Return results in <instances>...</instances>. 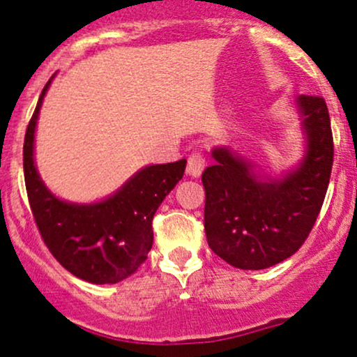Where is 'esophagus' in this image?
<instances>
[{
  "mask_svg": "<svg viewBox=\"0 0 357 357\" xmlns=\"http://www.w3.org/2000/svg\"><path fill=\"white\" fill-rule=\"evenodd\" d=\"M205 166H206L205 155L199 154V152H193V154L188 158L186 172L190 176H193V178H198V176H202V172H203V169H205Z\"/></svg>",
  "mask_w": 357,
  "mask_h": 357,
  "instance_id": "obj_1",
  "label": "esophagus"
}]
</instances>
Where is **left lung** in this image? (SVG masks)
<instances>
[{
  "label": "left lung",
  "mask_w": 357,
  "mask_h": 357,
  "mask_svg": "<svg viewBox=\"0 0 357 357\" xmlns=\"http://www.w3.org/2000/svg\"><path fill=\"white\" fill-rule=\"evenodd\" d=\"M307 151L283 178H266L227 147L211 151L202 174L210 249L238 269H266L307 241L324 205L334 162L331 116L322 96L296 98Z\"/></svg>",
  "instance_id": "obj_1"
}]
</instances>
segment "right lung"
<instances>
[{"instance_id":"right-lung-1","label":"right lung","mask_w":357,"mask_h":357,"mask_svg":"<svg viewBox=\"0 0 357 357\" xmlns=\"http://www.w3.org/2000/svg\"><path fill=\"white\" fill-rule=\"evenodd\" d=\"M52 79L54 76L42 89L23 144V172L30 208L45 245L62 268L89 283H119L147 259L154 241L152 218L185 174L186 159L144 167L115 195L93 205H76L56 198L33 164L35 127Z\"/></svg>"}]
</instances>
